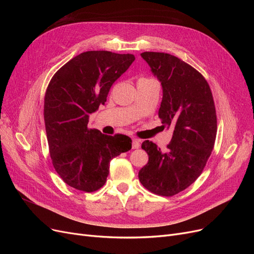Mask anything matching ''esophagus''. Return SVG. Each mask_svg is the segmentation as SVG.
Masks as SVG:
<instances>
[{"label": "esophagus", "instance_id": "obj_1", "mask_svg": "<svg viewBox=\"0 0 254 254\" xmlns=\"http://www.w3.org/2000/svg\"><path fill=\"white\" fill-rule=\"evenodd\" d=\"M141 141L139 139H132V149H137L140 147Z\"/></svg>", "mask_w": 254, "mask_h": 254}]
</instances>
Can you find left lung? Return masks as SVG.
Here are the masks:
<instances>
[{
  "label": "left lung",
  "instance_id": "1",
  "mask_svg": "<svg viewBox=\"0 0 254 254\" xmlns=\"http://www.w3.org/2000/svg\"><path fill=\"white\" fill-rule=\"evenodd\" d=\"M141 56L161 82L159 118L174 132L165 150L149 141L142 143L148 163L139 179L152 193L173 196L202 173L216 137V111L209 84L194 67L166 53L144 52Z\"/></svg>",
  "mask_w": 254,
  "mask_h": 254
}]
</instances>
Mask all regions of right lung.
I'll return each instance as SVG.
<instances>
[{
	"instance_id": "obj_1",
	"label": "right lung",
	"mask_w": 254,
	"mask_h": 254,
	"mask_svg": "<svg viewBox=\"0 0 254 254\" xmlns=\"http://www.w3.org/2000/svg\"><path fill=\"white\" fill-rule=\"evenodd\" d=\"M134 59L132 54L89 51L53 76L44 97L45 131L53 165L67 186L98 190L108 177L110 161L131 149L129 136L103 134L89 129L88 123Z\"/></svg>"
}]
</instances>
